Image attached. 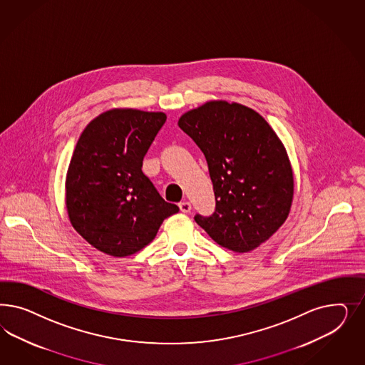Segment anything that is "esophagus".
<instances>
[{"instance_id":"obj_1","label":"esophagus","mask_w":365,"mask_h":365,"mask_svg":"<svg viewBox=\"0 0 365 365\" xmlns=\"http://www.w3.org/2000/svg\"><path fill=\"white\" fill-rule=\"evenodd\" d=\"M179 209H180L182 212H190V211H191V203L187 202V200L180 202V203H179Z\"/></svg>"}]
</instances>
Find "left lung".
<instances>
[{
	"instance_id": "8db88e82",
	"label": "left lung",
	"mask_w": 365,
	"mask_h": 365,
	"mask_svg": "<svg viewBox=\"0 0 365 365\" xmlns=\"http://www.w3.org/2000/svg\"><path fill=\"white\" fill-rule=\"evenodd\" d=\"M178 125L205 154L217 202L212 215L194 220L223 247L255 250L284 225L293 203L285 145L257 110L226 100L187 110Z\"/></svg>"
}]
</instances>
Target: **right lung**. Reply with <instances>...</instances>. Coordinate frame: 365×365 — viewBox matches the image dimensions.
Returning <instances> with one entry per match:
<instances>
[{"label":"right lung","mask_w":365,"mask_h":365,"mask_svg":"<svg viewBox=\"0 0 365 365\" xmlns=\"http://www.w3.org/2000/svg\"><path fill=\"white\" fill-rule=\"evenodd\" d=\"M166 113L112 108L88 123L66 178V206L73 229L112 257L135 255L179 211L142 171L143 158Z\"/></svg>","instance_id":"1"}]
</instances>
